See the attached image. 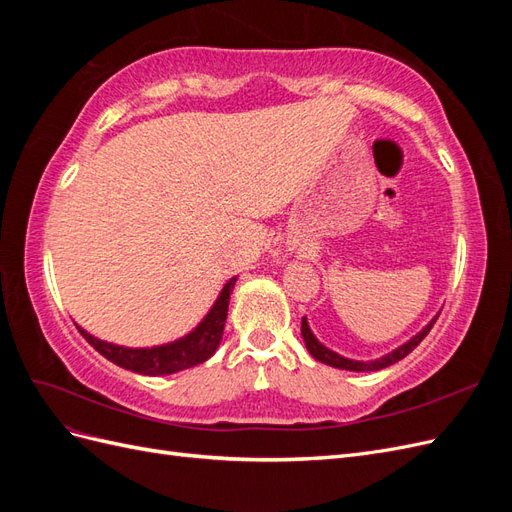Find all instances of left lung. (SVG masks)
<instances>
[{
  "label": "left lung",
  "mask_w": 512,
  "mask_h": 512,
  "mask_svg": "<svg viewBox=\"0 0 512 512\" xmlns=\"http://www.w3.org/2000/svg\"><path fill=\"white\" fill-rule=\"evenodd\" d=\"M436 320H438V316L433 318L421 333H416V335L410 339V342H406L404 346H399V348L393 350L391 354H386V356H382V359H376V361H352V359H344V356H339L337 352L329 350L327 346H322V344L318 342V339L314 337V333L309 331V324H307L305 316H303V320H301V335H303V339H305V346H307L309 354H312L316 361H320V363H324V365H331V367H337V369H348V371H378V369L389 367V365H393V363L404 359V356H408L418 344L423 342L425 335L431 331L433 324H436Z\"/></svg>",
  "instance_id": "left-lung-1"
}]
</instances>
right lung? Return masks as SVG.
I'll return each mask as SVG.
<instances>
[{
    "label": "right lung",
    "instance_id": "add662e5",
    "mask_svg": "<svg viewBox=\"0 0 512 512\" xmlns=\"http://www.w3.org/2000/svg\"><path fill=\"white\" fill-rule=\"evenodd\" d=\"M235 282L237 277H232V280L222 288L218 301H215L205 320L200 322L190 335L177 339L173 344L156 346V348H123V346L102 342V339L89 335L81 327L76 329L81 331V335L102 356H106L108 361L123 369H130V371H136V374H145V376L175 374V371L205 363L209 356H213V352L218 350L222 342L226 316H228L230 292L235 288Z\"/></svg>",
    "mask_w": 512,
    "mask_h": 512
}]
</instances>
